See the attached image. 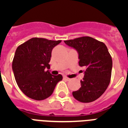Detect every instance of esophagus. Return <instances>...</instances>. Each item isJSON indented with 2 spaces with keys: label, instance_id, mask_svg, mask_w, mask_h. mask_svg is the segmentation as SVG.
<instances>
[{
  "label": "esophagus",
  "instance_id": "esophagus-1",
  "mask_svg": "<svg viewBox=\"0 0 128 128\" xmlns=\"http://www.w3.org/2000/svg\"><path fill=\"white\" fill-rule=\"evenodd\" d=\"M64 80H67V81H68V80H70V78H68L67 76H64Z\"/></svg>",
  "mask_w": 128,
  "mask_h": 128
}]
</instances>
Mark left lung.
I'll return each instance as SVG.
<instances>
[{"label":"left lung","instance_id":"8db88e82","mask_svg":"<svg viewBox=\"0 0 128 128\" xmlns=\"http://www.w3.org/2000/svg\"><path fill=\"white\" fill-rule=\"evenodd\" d=\"M75 48L79 54V66L85 69L84 77L80 80L81 88L73 92L78 101L89 103L101 96L110 82L112 59L106 44L90 36L64 40Z\"/></svg>","mask_w":128,"mask_h":128}]
</instances>
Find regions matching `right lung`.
I'll list each match as a JSON object with an SVG mask.
<instances>
[{
    "label": "right lung",
    "instance_id": "right-lung-1",
    "mask_svg": "<svg viewBox=\"0 0 128 128\" xmlns=\"http://www.w3.org/2000/svg\"><path fill=\"white\" fill-rule=\"evenodd\" d=\"M61 40L32 38L18 46L12 60L15 80L21 91L30 98L42 100L52 95L62 76L52 75L50 68L52 50Z\"/></svg>",
    "mask_w": 128,
    "mask_h": 128
}]
</instances>
